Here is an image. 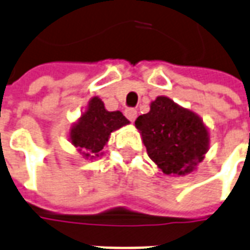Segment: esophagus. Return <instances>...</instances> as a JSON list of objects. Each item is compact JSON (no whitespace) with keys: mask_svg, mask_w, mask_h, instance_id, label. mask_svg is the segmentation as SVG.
Instances as JSON below:
<instances>
[{"mask_svg":"<svg viewBox=\"0 0 250 250\" xmlns=\"http://www.w3.org/2000/svg\"><path fill=\"white\" fill-rule=\"evenodd\" d=\"M125 115L131 122H135L136 117H137V110H136V109H133V107H127V109L125 110Z\"/></svg>","mask_w":250,"mask_h":250,"instance_id":"1","label":"esophagus"}]
</instances>
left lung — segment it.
Here are the masks:
<instances>
[{"mask_svg":"<svg viewBox=\"0 0 250 250\" xmlns=\"http://www.w3.org/2000/svg\"><path fill=\"white\" fill-rule=\"evenodd\" d=\"M150 159L166 174L184 176L204 159L209 135L199 115L158 96L135 122Z\"/></svg>","mask_w":250,"mask_h":250,"instance_id":"left-lung-1","label":"left lung"}]
</instances>
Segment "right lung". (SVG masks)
<instances>
[{
	"mask_svg": "<svg viewBox=\"0 0 250 250\" xmlns=\"http://www.w3.org/2000/svg\"><path fill=\"white\" fill-rule=\"evenodd\" d=\"M128 123L121 111H107L99 97H92L87 110L70 129V141L86 158L99 157L111 132Z\"/></svg>",
	"mask_w": 250,
	"mask_h": 250,
	"instance_id": "add662e5",
	"label": "right lung"
}]
</instances>
